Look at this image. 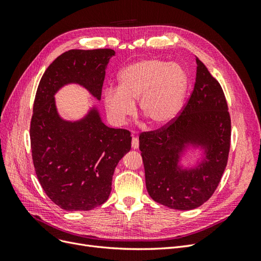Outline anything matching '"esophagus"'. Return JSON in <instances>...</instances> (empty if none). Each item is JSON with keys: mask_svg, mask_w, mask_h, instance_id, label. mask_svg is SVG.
<instances>
[{"mask_svg": "<svg viewBox=\"0 0 261 261\" xmlns=\"http://www.w3.org/2000/svg\"><path fill=\"white\" fill-rule=\"evenodd\" d=\"M132 147L133 149H138L139 147V140L137 137H133L132 139Z\"/></svg>", "mask_w": 261, "mask_h": 261, "instance_id": "34e87169", "label": "esophagus"}]
</instances>
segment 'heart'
I'll list each match as a JSON object with an SVG mask.
<instances>
[{"instance_id": "b5f03b06", "label": "heart", "mask_w": 261, "mask_h": 261, "mask_svg": "<svg viewBox=\"0 0 261 261\" xmlns=\"http://www.w3.org/2000/svg\"><path fill=\"white\" fill-rule=\"evenodd\" d=\"M188 87V77L178 65L149 59L126 66L118 75L116 88L103 92L108 117L122 126L135 112L138 100L140 113L154 127L170 124L178 114Z\"/></svg>"}]
</instances>
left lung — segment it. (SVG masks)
<instances>
[{
    "label": "left lung",
    "instance_id": "obj_1",
    "mask_svg": "<svg viewBox=\"0 0 261 261\" xmlns=\"http://www.w3.org/2000/svg\"><path fill=\"white\" fill-rule=\"evenodd\" d=\"M194 90L181 112L170 124L139 135L146 187L163 206L192 210L206 202L225 170L231 145V117L222 87L196 58ZM188 144L205 149L195 169L178 165Z\"/></svg>",
    "mask_w": 261,
    "mask_h": 261
}]
</instances>
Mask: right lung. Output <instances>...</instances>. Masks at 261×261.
I'll use <instances>...</instances> for the list:
<instances>
[{"label": "right lung", "instance_id": "1", "mask_svg": "<svg viewBox=\"0 0 261 261\" xmlns=\"http://www.w3.org/2000/svg\"><path fill=\"white\" fill-rule=\"evenodd\" d=\"M114 50H69L55 59L39 83L30 123L37 177L49 198L66 211H88L106 202L116 165L130 150L127 129L111 128L96 108L76 122L63 120L54 94L78 84L101 99Z\"/></svg>", "mask_w": 261, "mask_h": 261}]
</instances>
